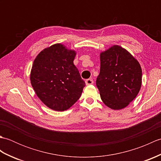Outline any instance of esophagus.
Wrapping results in <instances>:
<instances>
[{"label":"esophagus","mask_w":161,"mask_h":161,"mask_svg":"<svg viewBox=\"0 0 161 161\" xmlns=\"http://www.w3.org/2000/svg\"><path fill=\"white\" fill-rule=\"evenodd\" d=\"M93 79H87L86 80V85H91V84H93Z\"/></svg>","instance_id":"esophagus-1"}]
</instances>
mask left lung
<instances>
[{
	"instance_id": "8db88e82",
	"label": "left lung",
	"mask_w": 161,
	"mask_h": 161,
	"mask_svg": "<svg viewBox=\"0 0 161 161\" xmlns=\"http://www.w3.org/2000/svg\"><path fill=\"white\" fill-rule=\"evenodd\" d=\"M141 84V67L127 50L114 46L100 54L96 85L108 107L115 110L126 107L137 96Z\"/></svg>"
}]
</instances>
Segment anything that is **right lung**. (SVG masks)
Instances as JSON below:
<instances>
[{"mask_svg":"<svg viewBox=\"0 0 161 161\" xmlns=\"http://www.w3.org/2000/svg\"><path fill=\"white\" fill-rule=\"evenodd\" d=\"M75 54L57 43L42 50L34 61L32 86L43 103L53 110L63 111L72 107L86 85L73 64Z\"/></svg>","mask_w":161,"mask_h":161,"instance_id":"right-lung-1","label":"right lung"}]
</instances>
